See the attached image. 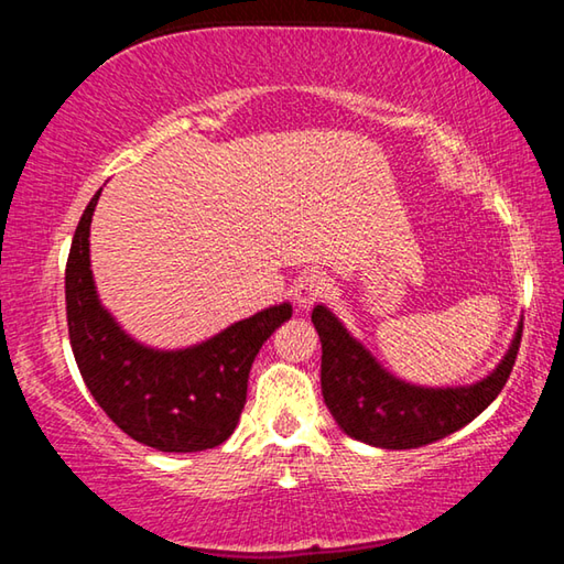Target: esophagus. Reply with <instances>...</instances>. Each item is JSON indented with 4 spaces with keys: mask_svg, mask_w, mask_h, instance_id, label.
Wrapping results in <instances>:
<instances>
[{
    "mask_svg": "<svg viewBox=\"0 0 564 564\" xmlns=\"http://www.w3.org/2000/svg\"><path fill=\"white\" fill-rule=\"evenodd\" d=\"M330 291V283L323 273H305L301 275L299 281H295V289H293V299L295 303L301 305V308H313L318 301H323Z\"/></svg>",
    "mask_w": 564,
    "mask_h": 564,
    "instance_id": "esophagus-1",
    "label": "esophagus"
}]
</instances>
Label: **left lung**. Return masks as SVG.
I'll list each match as a JSON object with an SVG mask.
<instances>
[{
    "label": "left lung",
    "instance_id": "8db88e82",
    "mask_svg": "<svg viewBox=\"0 0 564 564\" xmlns=\"http://www.w3.org/2000/svg\"><path fill=\"white\" fill-rule=\"evenodd\" d=\"M311 321L321 336V388L330 415L343 433L386 451L435 443L480 415L508 383L522 338L520 323L508 356L480 383L417 388L386 373L328 308L316 305Z\"/></svg>",
    "mask_w": 564,
    "mask_h": 564
}]
</instances>
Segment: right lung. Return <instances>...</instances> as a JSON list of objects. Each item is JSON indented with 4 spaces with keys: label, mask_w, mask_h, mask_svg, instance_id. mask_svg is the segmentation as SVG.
<instances>
[{
    "label": "right lung",
    "mask_w": 564,
    "mask_h": 564,
    "mask_svg": "<svg viewBox=\"0 0 564 564\" xmlns=\"http://www.w3.org/2000/svg\"><path fill=\"white\" fill-rule=\"evenodd\" d=\"M97 191L82 214L66 259V326L79 373L99 408L137 443L161 453H198L234 433L246 405L248 373L291 303L238 321L202 346L154 350L129 338L94 291L89 226Z\"/></svg>",
    "instance_id": "add662e5"
}]
</instances>
